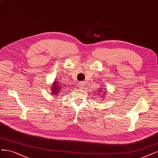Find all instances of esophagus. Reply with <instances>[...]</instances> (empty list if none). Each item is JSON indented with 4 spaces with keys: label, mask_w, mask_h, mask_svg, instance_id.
<instances>
[{
    "label": "esophagus",
    "mask_w": 158,
    "mask_h": 158,
    "mask_svg": "<svg viewBox=\"0 0 158 158\" xmlns=\"http://www.w3.org/2000/svg\"><path fill=\"white\" fill-rule=\"evenodd\" d=\"M78 85H79V87L81 88H82L83 87L85 86V83L84 82V81H80V82L78 83Z\"/></svg>",
    "instance_id": "34e87169"
}]
</instances>
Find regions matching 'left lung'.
Wrapping results in <instances>:
<instances>
[{
	"label": "left lung",
	"instance_id": "left-lung-1",
	"mask_svg": "<svg viewBox=\"0 0 158 158\" xmlns=\"http://www.w3.org/2000/svg\"><path fill=\"white\" fill-rule=\"evenodd\" d=\"M103 87H104V86H101V88H99V90L97 91V92H98V94L97 95H99V97H98L102 98L101 100L103 99V98L105 97V95H106V94H107L106 91L105 89V88H103ZM105 91H106L105 92H104ZM101 100H100V101H101Z\"/></svg>",
	"mask_w": 158,
	"mask_h": 158
}]
</instances>
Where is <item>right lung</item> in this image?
Here are the masks:
<instances>
[{
  "mask_svg": "<svg viewBox=\"0 0 158 158\" xmlns=\"http://www.w3.org/2000/svg\"><path fill=\"white\" fill-rule=\"evenodd\" d=\"M64 87L62 85V84H61L60 81H58L56 80L54 81L51 88L52 95H54L56 97H57V95H59V94H60V92H61V90Z\"/></svg>",
  "mask_w": 158,
  "mask_h": 158,
  "instance_id": "obj_1",
  "label": "right lung"
}]
</instances>
